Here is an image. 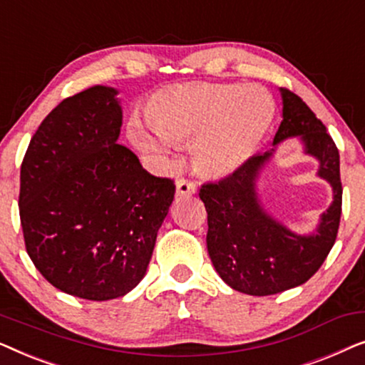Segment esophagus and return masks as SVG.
<instances>
[{"mask_svg":"<svg viewBox=\"0 0 365 365\" xmlns=\"http://www.w3.org/2000/svg\"><path fill=\"white\" fill-rule=\"evenodd\" d=\"M176 192L178 196H189V194L196 192V182H192L191 179H178L176 182Z\"/></svg>","mask_w":365,"mask_h":365,"instance_id":"esophagus-1","label":"esophagus"}]
</instances>
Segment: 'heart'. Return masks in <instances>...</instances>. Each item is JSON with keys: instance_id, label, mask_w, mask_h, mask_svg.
<instances>
[{"instance_id": "b5f03b06", "label": "heart", "mask_w": 365, "mask_h": 365, "mask_svg": "<svg viewBox=\"0 0 365 365\" xmlns=\"http://www.w3.org/2000/svg\"><path fill=\"white\" fill-rule=\"evenodd\" d=\"M274 103L256 84H192L159 98L151 124L131 119L128 134L139 151L174 158L178 143L194 141L204 173L227 174L241 166L266 136Z\"/></svg>"}]
</instances>
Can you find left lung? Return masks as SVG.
Segmentation results:
<instances>
[{"label": "left lung", "mask_w": 365, "mask_h": 365, "mask_svg": "<svg viewBox=\"0 0 365 365\" xmlns=\"http://www.w3.org/2000/svg\"><path fill=\"white\" fill-rule=\"evenodd\" d=\"M282 123L274 144L301 136L319 159V176L331 182L334 202L314 236H296L259 206L256 178L271 153L247 159L232 174L204 182L199 197L207 212V252L226 284L249 296H271L307 282L336 242L342 212L339 149L321 119L291 89L281 88Z\"/></svg>", "instance_id": "left-lung-1"}]
</instances>
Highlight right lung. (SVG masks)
I'll return each instance as SVG.
<instances>
[{"label":"right lung","instance_id":"right-lung-1","mask_svg":"<svg viewBox=\"0 0 365 365\" xmlns=\"http://www.w3.org/2000/svg\"><path fill=\"white\" fill-rule=\"evenodd\" d=\"M118 91L94 86L63 99L39 124L21 163L19 219L34 267L88 301L139 284L176 186L118 144Z\"/></svg>","mask_w":365,"mask_h":365}]
</instances>
